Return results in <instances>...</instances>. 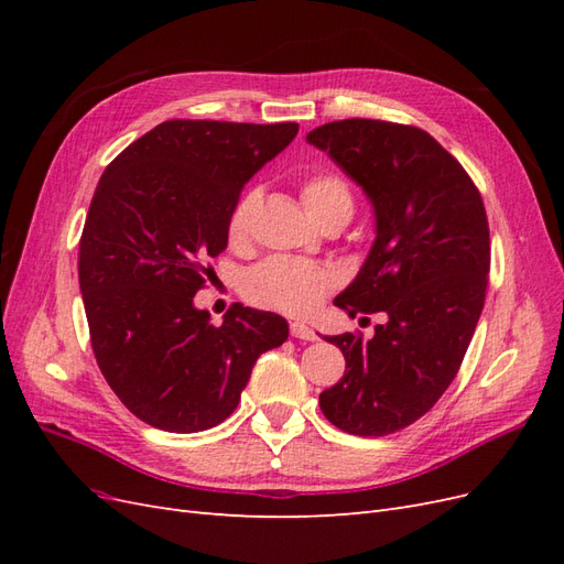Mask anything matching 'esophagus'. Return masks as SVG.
Here are the masks:
<instances>
[{
    "label": "esophagus",
    "instance_id": "34e87169",
    "mask_svg": "<svg viewBox=\"0 0 564 564\" xmlns=\"http://www.w3.org/2000/svg\"><path fill=\"white\" fill-rule=\"evenodd\" d=\"M289 329H292L294 338H301V340H315L317 338L308 324H303V322H292V327H289Z\"/></svg>",
    "mask_w": 564,
    "mask_h": 564
}]
</instances>
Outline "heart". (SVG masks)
<instances>
[{
	"instance_id": "b5f03b06",
	"label": "heart",
	"mask_w": 564,
	"mask_h": 564,
	"mask_svg": "<svg viewBox=\"0 0 564 564\" xmlns=\"http://www.w3.org/2000/svg\"><path fill=\"white\" fill-rule=\"evenodd\" d=\"M301 197L305 209L311 212L317 224L340 214H352L350 187L332 172H319L305 178L301 183ZM256 204H259V193L256 191H247L235 202L228 216V242L232 247H242L247 242ZM336 284V272L327 265L289 259V256H272V259H265L247 272L242 280V292L249 303L261 305V308L284 315H308Z\"/></svg>"
}]
</instances>
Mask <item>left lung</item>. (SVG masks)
Segmentation results:
<instances>
[{"instance_id": "8db88e82", "label": "left lung", "mask_w": 564, "mask_h": 564, "mask_svg": "<svg viewBox=\"0 0 564 564\" xmlns=\"http://www.w3.org/2000/svg\"><path fill=\"white\" fill-rule=\"evenodd\" d=\"M308 143L365 187L377 214L360 275L334 305L386 317L371 338H327L346 371L319 409L340 431L383 437L429 412L464 362L489 282L487 212L466 169L419 127L338 119Z\"/></svg>"}]
</instances>
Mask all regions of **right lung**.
<instances>
[{"label":"right lung","mask_w":564,"mask_h":564,"mask_svg":"<svg viewBox=\"0 0 564 564\" xmlns=\"http://www.w3.org/2000/svg\"><path fill=\"white\" fill-rule=\"evenodd\" d=\"M296 133V122L169 119L100 176L79 237V289L100 373L148 425L214 429L259 355L286 340L275 313L232 303L216 327L193 296L228 247L245 183Z\"/></svg>","instance_id":"1"}]
</instances>
